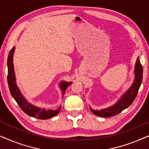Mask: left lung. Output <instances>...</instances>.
<instances>
[{
	"label": "left lung",
	"instance_id": "8db88e82",
	"mask_svg": "<svg viewBox=\"0 0 149 149\" xmlns=\"http://www.w3.org/2000/svg\"><path fill=\"white\" fill-rule=\"evenodd\" d=\"M134 73V80L132 83V85L121 95V97L117 101V102L111 107L100 110H94L89 107L91 113L94 114L95 115L99 116L101 117H110L118 115V114L121 113L123 110L129 107L135 100L142 81L143 68H142V65L140 64L139 57H138L136 59Z\"/></svg>",
	"mask_w": 149,
	"mask_h": 149
}]
</instances>
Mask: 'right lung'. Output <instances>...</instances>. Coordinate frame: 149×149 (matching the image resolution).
<instances>
[{
    "label": "right lung",
    "instance_id": "right-lung-1",
    "mask_svg": "<svg viewBox=\"0 0 149 149\" xmlns=\"http://www.w3.org/2000/svg\"><path fill=\"white\" fill-rule=\"evenodd\" d=\"M15 47L12 48L10 51L9 56H8L7 60V68H8V76H7V81L8 85H9V88L11 95L15 99L16 102L21 108V109L26 114L30 117L36 118L39 119H47L49 118L54 117L60 113L61 109V106L58 109L52 110L46 109H42V108L38 107L30 103L27 100L25 99V97L22 94L21 91L18 87L17 83H16V78L15 70H14L13 66V54L15 52ZM72 82H67V81H62L60 83V87L61 91H62V97L66 91L67 87L68 85H71Z\"/></svg>",
    "mask_w": 149,
    "mask_h": 149
}]
</instances>
